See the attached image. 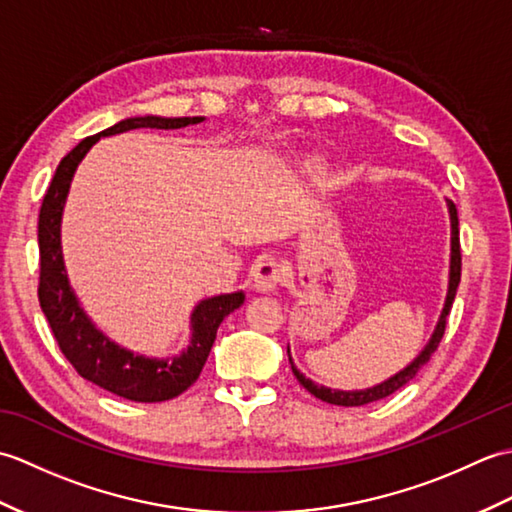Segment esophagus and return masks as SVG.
I'll return each mask as SVG.
<instances>
[{
  "label": "esophagus",
  "instance_id": "34e87169",
  "mask_svg": "<svg viewBox=\"0 0 512 512\" xmlns=\"http://www.w3.org/2000/svg\"><path fill=\"white\" fill-rule=\"evenodd\" d=\"M281 275H284V270H281L277 259H262V262L255 266V275H253L255 288L259 292L275 290L279 286Z\"/></svg>",
  "mask_w": 512,
  "mask_h": 512
}]
</instances>
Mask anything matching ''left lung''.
Returning a JSON list of instances; mask_svg holds the SVG:
<instances>
[{"label":"left lung","instance_id":"obj_1","mask_svg":"<svg viewBox=\"0 0 512 512\" xmlns=\"http://www.w3.org/2000/svg\"><path fill=\"white\" fill-rule=\"evenodd\" d=\"M447 206H449V217H451V266H449V290H447V301H444V308H442V314L438 319V325L436 330H433L429 343L424 345V350L413 358V361L405 367L400 369L398 374H394L391 378L383 380L380 385H374L369 389H356V391H341V389H330V387H323V385H317L312 383L310 378L303 376L299 369L295 367V363H292V356H290V347H288V361H290V367H292V374L297 376L299 383L306 387L310 394L314 398H319L323 402H330V405H341V407H361V405H367V402H374V400H380V398H387L394 394V391H398L400 387H405L409 380L416 376L420 369L429 363L431 354L438 350V345L442 341L444 336V328H447V317L451 312V306H453V299H455V292H458V286H460V275H462V253H460V228H458V209H455L453 200H447Z\"/></svg>","mask_w":512,"mask_h":512}]
</instances>
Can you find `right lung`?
<instances>
[{
    "mask_svg": "<svg viewBox=\"0 0 512 512\" xmlns=\"http://www.w3.org/2000/svg\"><path fill=\"white\" fill-rule=\"evenodd\" d=\"M202 121V116H136L103 129L101 134L83 138L59 162L39 211V303L54 339L59 343V350L85 380L134 402L171 400L180 396L184 389H189L198 380L206 358H209L217 328L228 314L242 306L244 292H231V295H217L200 301L191 314V343L180 356L147 358L129 352L112 339H107L101 330H96L74 297L61 253L63 206L76 167L101 136L123 134L140 127L180 129Z\"/></svg>",
    "mask_w": 512,
    "mask_h": 512,
    "instance_id": "1",
    "label": "right lung"
}]
</instances>
